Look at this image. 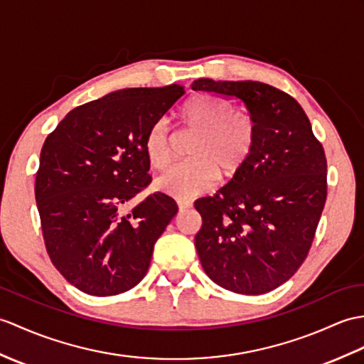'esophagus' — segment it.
Segmentation results:
<instances>
[{
  "mask_svg": "<svg viewBox=\"0 0 364 364\" xmlns=\"http://www.w3.org/2000/svg\"><path fill=\"white\" fill-rule=\"evenodd\" d=\"M176 205H178L180 210H186L192 208V201L191 200H176Z\"/></svg>",
  "mask_w": 364,
  "mask_h": 364,
  "instance_id": "esophagus-1",
  "label": "esophagus"
}]
</instances>
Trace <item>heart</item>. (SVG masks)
<instances>
[{"mask_svg": "<svg viewBox=\"0 0 364 364\" xmlns=\"http://www.w3.org/2000/svg\"><path fill=\"white\" fill-rule=\"evenodd\" d=\"M181 121L197 134L191 142L188 161L172 166L156 180L159 192L178 200L201 196L220 176H234L247 163L256 139L251 116L234 112L232 104L213 95H197L180 109ZM149 164L161 171L172 161V133L166 117L155 121L144 136Z\"/></svg>", "mask_w": 364, "mask_h": 364, "instance_id": "b5f03b06", "label": "heart"}]
</instances>
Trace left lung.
Returning a JSON list of instances; mask_svg holds the SVG:
<instances>
[{
    "label": "left lung",
    "instance_id": "1",
    "mask_svg": "<svg viewBox=\"0 0 364 364\" xmlns=\"http://www.w3.org/2000/svg\"><path fill=\"white\" fill-rule=\"evenodd\" d=\"M192 90L235 97L256 127L247 163L214 197L196 201V248L223 289L264 294L298 272L327 198V159L298 100L262 82L198 79Z\"/></svg>",
    "mask_w": 364,
    "mask_h": 364
}]
</instances>
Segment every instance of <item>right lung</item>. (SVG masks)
I'll list each match as a JSON object with an SVG mask.
<instances>
[{
  "label": "right lung",
  "mask_w": 364,
  "mask_h": 364,
  "mask_svg": "<svg viewBox=\"0 0 364 364\" xmlns=\"http://www.w3.org/2000/svg\"><path fill=\"white\" fill-rule=\"evenodd\" d=\"M183 95L180 85L114 91L48 134L36 178L41 231L53 265L80 291L113 296L146 276L178 206L159 192L129 203L151 181L144 136Z\"/></svg>",
  "instance_id": "1"
}]
</instances>
